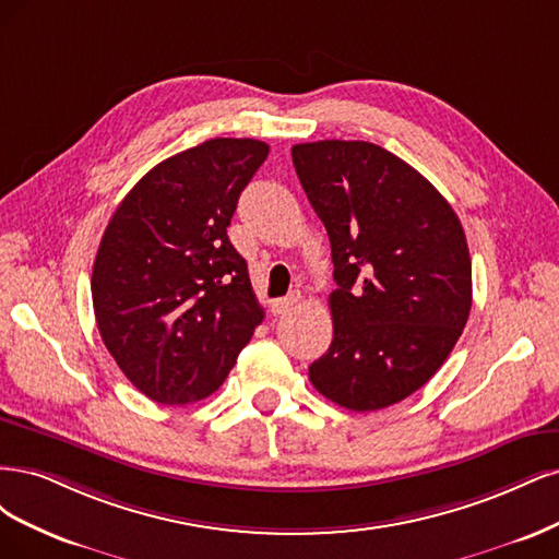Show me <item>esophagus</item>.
<instances>
[{
  "instance_id": "esophagus-1",
  "label": "esophagus",
  "mask_w": 559,
  "mask_h": 559,
  "mask_svg": "<svg viewBox=\"0 0 559 559\" xmlns=\"http://www.w3.org/2000/svg\"><path fill=\"white\" fill-rule=\"evenodd\" d=\"M297 301H299V293H293V295H287L283 299H276V301H272V313L283 316V313L290 311Z\"/></svg>"
}]
</instances>
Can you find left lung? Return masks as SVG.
I'll return each mask as SVG.
<instances>
[{"instance_id":"8db88e82","label":"left lung","mask_w":559,"mask_h":559,"mask_svg":"<svg viewBox=\"0 0 559 559\" xmlns=\"http://www.w3.org/2000/svg\"><path fill=\"white\" fill-rule=\"evenodd\" d=\"M295 171L332 243L334 336L309 367L348 411L420 390L472 311V258L457 213L423 174L369 141L293 146Z\"/></svg>"}]
</instances>
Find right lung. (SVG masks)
I'll use <instances>...</instances> for the list:
<instances>
[{
    "mask_svg": "<svg viewBox=\"0 0 559 559\" xmlns=\"http://www.w3.org/2000/svg\"><path fill=\"white\" fill-rule=\"evenodd\" d=\"M266 155L258 139H209L153 167L106 225L93 266L97 328L157 404L218 390L264 318L227 227Z\"/></svg>",
    "mask_w": 559,
    "mask_h": 559,
    "instance_id": "add662e5",
    "label": "right lung"
}]
</instances>
